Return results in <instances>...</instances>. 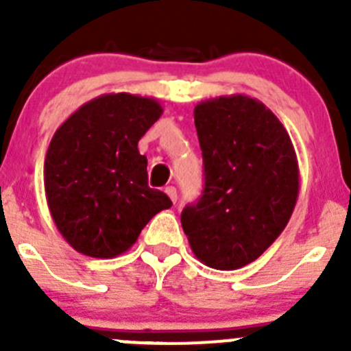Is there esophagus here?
Returning a JSON list of instances; mask_svg holds the SVG:
<instances>
[{
	"mask_svg": "<svg viewBox=\"0 0 351 351\" xmlns=\"http://www.w3.org/2000/svg\"><path fill=\"white\" fill-rule=\"evenodd\" d=\"M165 193L169 195L170 200H172L173 204L178 202V190H176V188H173V186H167V188H165Z\"/></svg>",
	"mask_w": 351,
	"mask_h": 351,
	"instance_id": "34e87169",
	"label": "esophagus"
}]
</instances>
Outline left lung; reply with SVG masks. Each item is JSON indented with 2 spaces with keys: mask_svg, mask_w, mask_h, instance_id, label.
<instances>
[{
  "mask_svg": "<svg viewBox=\"0 0 351 351\" xmlns=\"http://www.w3.org/2000/svg\"><path fill=\"white\" fill-rule=\"evenodd\" d=\"M193 116L206 186L182 210V230L200 262L235 271L280 237L295 209V149L271 108L246 95L200 101Z\"/></svg>",
  "mask_w": 351,
  "mask_h": 351,
  "instance_id": "left-lung-1",
  "label": "left lung"
}]
</instances>
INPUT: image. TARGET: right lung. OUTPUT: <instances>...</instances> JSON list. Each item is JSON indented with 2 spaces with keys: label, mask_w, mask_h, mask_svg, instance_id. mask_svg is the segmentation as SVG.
<instances>
[{
  "label": "right lung",
  "mask_w": 351,
  "mask_h": 351,
  "mask_svg": "<svg viewBox=\"0 0 351 351\" xmlns=\"http://www.w3.org/2000/svg\"><path fill=\"white\" fill-rule=\"evenodd\" d=\"M163 114L160 101L108 93L71 114L49 144L43 186L64 241L93 258H114L172 202L147 184L138 141Z\"/></svg>",
  "instance_id": "add662e5"
}]
</instances>
